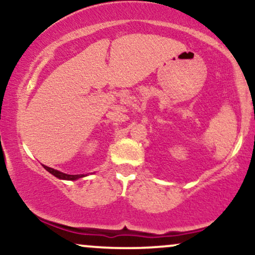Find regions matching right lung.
<instances>
[{"label": "right lung", "instance_id": "right-lung-1", "mask_svg": "<svg viewBox=\"0 0 255 255\" xmlns=\"http://www.w3.org/2000/svg\"><path fill=\"white\" fill-rule=\"evenodd\" d=\"M44 169H45L46 171L50 172L51 175H54L55 177L60 178V180H68V181H74V180H78V178H81V177H85L86 175H68V174H64V172H61L58 170H55V169L52 168H49V166L46 165H43Z\"/></svg>", "mask_w": 255, "mask_h": 255}]
</instances>
